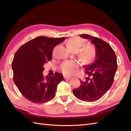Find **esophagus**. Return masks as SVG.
<instances>
[{"label": "esophagus", "mask_w": 131, "mask_h": 131, "mask_svg": "<svg viewBox=\"0 0 131 131\" xmlns=\"http://www.w3.org/2000/svg\"><path fill=\"white\" fill-rule=\"evenodd\" d=\"M64 79H66V80H70V79L72 78L70 77H68V76H64Z\"/></svg>", "instance_id": "1"}]
</instances>
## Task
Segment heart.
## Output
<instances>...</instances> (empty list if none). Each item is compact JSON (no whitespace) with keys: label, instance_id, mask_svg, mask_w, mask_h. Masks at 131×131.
I'll use <instances>...</instances> for the list:
<instances>
[{"label":"heart","instance_id":"b5f03b06","mask_svg":"<svg viewBox=\"0 0 131 131\" xmlns=\"http://www.w3.org/2000/svg\"><path fill=\"white\" fill-rule=\"evenodd\" d=\"M84 43L85 41L79 37H73L69 39L67 42V45L70 50L78 51L83 46ZM95 55H96L95 49L91 45L86 46L80 52L81 59L87 63L92 61L95 57ZM78 67L79 63L77 61L73 60L67 61L62 63L61 66V69L63 74L70 75L75 73Z\"/></svg>","mask_w":131,"mask_h":131}]
</instances>
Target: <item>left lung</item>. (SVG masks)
<instances>
[{"label": "left lung", "instance_id": "left-lung-1", "mask_svg": "<svg viewBox=\"0 0 131 131\" xmlns=\"http://www.w3.org/2000/svg\"><path fill=\"white\" fill-rule=\"evenodd\" d=\"M88 39L96 47V59L85 66V73L89 77L80 80L79 88L73 90L74 96L85 102H94L106 93L112 86L117 68V58L109 43L101 39L89 34L80 35Z\"/></svg>", "mask_w": 131, "mask_h": 131}]
</instances>
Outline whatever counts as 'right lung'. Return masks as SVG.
Returning <instances> with one entry per match:
<instances>
[{"mask_svg": "<svg viewBox=\"0 0 131 131\" xmlns=\"http://www.w3.org/2000/svg\"><path fill=\"white\" fill-rule=\"evenodd\" d=\"M65 39L38 37L25 43L15 53L12 62L14 81L28 100L43 103L54 97L63 76L56 72L53 76L45 78L43 66L51 61L54 47Z\"/></svg>", "mask_w": 131, "mask_h": 131, "instance_id": "add662e5", "label": "right lung"}]
</instances>
